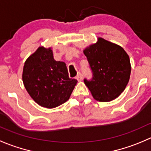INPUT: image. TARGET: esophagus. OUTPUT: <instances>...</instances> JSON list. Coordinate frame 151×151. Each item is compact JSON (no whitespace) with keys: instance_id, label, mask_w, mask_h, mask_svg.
I'll return each instance as SVG.
<instances>
[{"instance_id":"obj_1","label":"esophagus","mask_w":151,"mask_h":151,"mask_svg":"<svg viewBox=\"0 0 151 151\" xmlns=\"http://www.w3.org/2000/svg\"><path fill=\"white\" fill-rule=\"evenodd\" d=\"M76 79H77L78 81H81L83 80V74H82L81 72L77 73V75L76 76Z\"/></svg>"}]
</instances>
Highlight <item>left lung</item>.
<instances>
[{"instance_id":"left-lung-1","label":"left lung","mask_w":151,"mask_h":151,"mask_svg":"<svg viewBox=\"0 0 151 151\" xmlns=\"http://www.w3.org/2000/svg\"><path fill=\"white\" fill-rule=\"evenodd\" d=\"M93 77L84 83L96 100L107 102L121 95L129 83L130 59L121 47L102 38L83 51Z\"/></svg>"}]
</instances>
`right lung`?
<instances>
[{"instance_id": "add662e5", "label": "right lung", "mask_w": 151, "mask_h": 151, "mask_svg": "<svg viewBox=\"0 0 151 151\" xmlns=\"http://www.w3.org/2000/svg\"><path fill=\"white\" fill-rule=\"evenodd\" d=\"M22 80L40 106L54 108L68 101L77 80L69 78L64 62L56 61L52 50L40 47L25 61Z\"/></svg>"}]
</instances>
